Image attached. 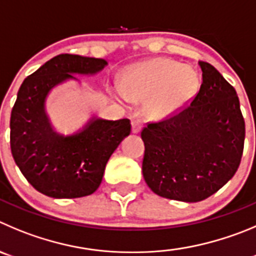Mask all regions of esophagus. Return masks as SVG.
Wrapping results in <instances>:
<instances>
[{"mask_svg":"<svg viewBox=\"0 0 256 256\" xmlns=\"http://www.w3.org/2000/svg\"><path fill=\"white\" fill-rule=\"evenodd\" d=\"M142 128V121L136 118V120L132 121V132L134 134H139Z\"/></svg>","mask_w":256,"mask_h":256,"instance_id":"1","label":"esophagus"}]
</instances>
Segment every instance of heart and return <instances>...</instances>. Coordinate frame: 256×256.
<instances>
[{"mask_svg": "<svg viewBox=\"0 0 256 256\" xmlns=\"http://www.w3.org/2000/svg\"><path fill=\"white\" fill-rule=\"evenodd\" d=\"M200 78L190 66L168 58H152L126 69L124 92L132 101L149 102L155 117H168L188 106L200 90Z\"/></svg>", "mask_w": 256, "mask_h": 256, "instance_id": "b5f03b06", "label": "heart"}]
</instances>
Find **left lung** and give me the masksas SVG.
<instances>
[{"instance_id":"left-lung-1","label":"left lung","mask_w":256,"mask_h":256,"mask_svg":"<svg viewBox=\"0 0 256 256\" xmlns=\"http://www.w3.org/2000/svg\"><path fill=\"white\" fill-rule=\"evenodd\" d=\"M202 84L190 106L142 128V176L155 194L200 202L235 176L244 150L245 121L236 90L200 62Z\"/></svg>"}]
</instances>
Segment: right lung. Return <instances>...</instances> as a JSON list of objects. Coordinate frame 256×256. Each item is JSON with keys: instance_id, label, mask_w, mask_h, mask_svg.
Returning <instances> with one entry per match:
<instances>
[{"instance_id": "obj_1", "label": "right lung", "mask_w": 256, "mask_h": 256, "mask_svg": "<svg viewBox=\"0 0 256 256\" xmlns=\"http://www.w3.org/2000/svg\"><path fill=\"white\" fill-rule=\"evenodd\" d=\"M107 66L104 59L60 54L25 78L11 111L10 144L16 166L28 182L52 198L92 194L102 182L112 152L131 132L128 118L92 117L73 135L52 128L45 110L50 90L73 74H92Z\"/></svg>"}]
</instances>
